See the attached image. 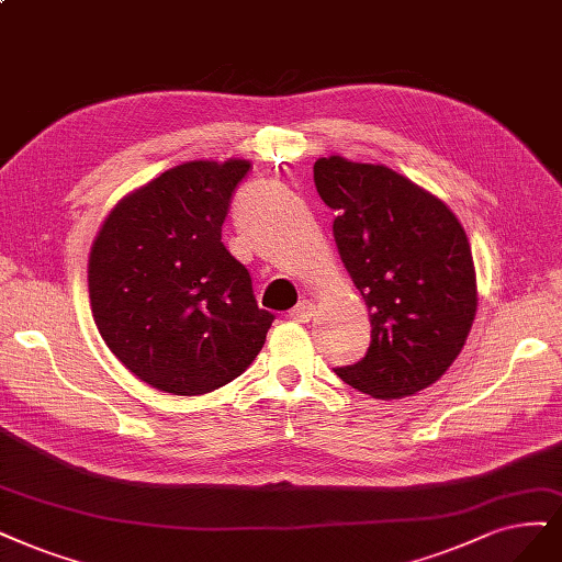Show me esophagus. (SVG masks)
Instances as JSON below:
<instances>
[{"label":"esophagus","instance_id":"esophagus-1","mask_svg":"<svg viewBox=\"0 0 562 562\" xmlns=\"http://www.w3.org/2000/svg\"><path fill=\"white\" fill-rule=\"evenodd\" d=\"M314 312H316V306L308 302V300H302V302H297L293 308H290L288 312V318H293V321H308L314 316Z\"/></svg>","mask_w":562,"mask_h":562}]
</instances>
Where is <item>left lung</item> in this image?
Returning a JSON list of instances; mask_svg holds the SVG:
<instances>
[{
  "instance_id": "obj_1",
  "label": "left lung",
  "mask_w": 562,
  "mask_h": 562,
  "mask_svg": "<svg viewBox=\"0 0 562 562\" xmlns=\"http://www.w3.org/2000/svg\"><path fill=\"white\" fill-rule=\"evenodd\" d=\"M314 183L337 211L333 235L372 323L364 358L335 372L376 400L416 395L453 364L476 316L465 229L432 192L385 165L318 158Z\"/></svg>"
}]
</instances>
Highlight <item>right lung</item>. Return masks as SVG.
Returning <instances> with one entry per match:
<instances>
[{
    "label": "right lung",
    "instance_id": "right-lung-1",
    "mask_svg": "<svg viewBox=\"0 0 562 562\" xmlns=\"http://www.w3.org/2000/svg\"><path fill=\"white\" fill-rule=\"evenodd\" d=\"M248 160H192L132 190L88 260L97 330L127 370L162 393L204 395L256 360L274 314L221 241Z\"/></svg>",
    "mask_w": 562,
    "mask_h": 562
}]
</instances>
